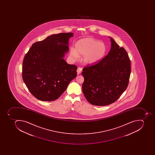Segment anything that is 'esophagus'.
I'll return each instance as SVG.
<instances>
[{
	"label": "esophagus",
	"mask_w": 155,
	"mask_h": 155,
	"mask_svg": "<svg viewBox=\"0 0 155 155\" xmlns=\"http://www.w3.org/2000/svg\"><path fill=\"white\" fill-rule=\"evenodd\" d=\"M82 70V67H78V69H77V73H78V74H81V73Z\"/></svg>",
	"instance_id": "1"
}]
</instances>
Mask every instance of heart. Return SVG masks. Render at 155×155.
<instances>
[{"label":"heart","instance_id":"heart-1","mask_svg":"<svg viewBox=\"0 0 155 155\" xmlns=\"http://www.w3.org/2000/svg\"><path fill=\"white\" fill-rule=\"evenodd\" d=\"M105 44L92 38L81 39L75 45V49L72 48L70 55L74 59H78V55H84L83 61L86 64H94L102 59L106 53Z\"/></svg>","mask_w":155,"mask_h":155}]
</instances>
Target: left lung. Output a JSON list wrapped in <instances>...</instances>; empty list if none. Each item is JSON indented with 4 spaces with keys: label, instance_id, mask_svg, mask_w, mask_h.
I'll return each mask as SVG.
<instances>
[{
    "label": "left lung",
    "instance_id": "left-lung-1",
    "mask_svg": "<svg viewBox=\"0 0 155 155\" xmlns=\"http://www.w3.org/2000/svg\"><path fill=\"white\" fill-rule=\"evenodd\" d=\"M111 49L103 59L83 68L82 91L92 105L103 106L118 99L128 86L130 60L127 51L110 38Z\"/></svg>",
    "mask_w": 155,
    "mask_h": 155
}]
</instances>
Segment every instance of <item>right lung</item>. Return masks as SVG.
<instances>
[{
    "instance_id": "add662e5",
    "label": "right lung",
    "mask_w": 155,
    "mask_h": 155,
    "mask_svg": "<svg viewBox=\"0 0 155 155\" xmlns=\"http://www.w3.org/2000/svg\"><path fill=\"white\" fill-rule=\"evenodd\" d=\"M72 36L71 32L49 36L34 43L25 56L22 78L31 94L39 100H56L77 76V66L62 59Z\"/></svg>"
}]
</instances>
